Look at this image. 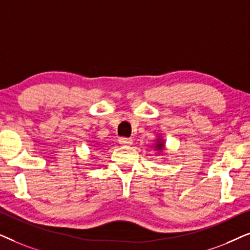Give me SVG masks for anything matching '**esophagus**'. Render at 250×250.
<instances>
[{
  "mask_svg": "<svg viewBox=\"0 0 250 250\" xmlns=\"http://www.w3.org/2000/svg\"><path fill=\"white\" fill-rule=\"evenodd\" d=\"M119 145L121 146H131L133 145V140L128 138H119Z\"/></svg>",
  "mask_w": 250,
  "mask_h": 250,
  "instance_id": "34e87169",
  "label": "esophagus"
}]
</instances>
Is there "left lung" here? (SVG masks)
<instances>
[{"mask_svg":"<svg viewBox=\"0 0 250 250\" xmlns=\"http://www.w3.org/2000/svg\"><path fill=\"white\" fill-rule=\"evenodd\" d=\"M151 148L155 150L157 153H160V155H164V150H165V141H164L163 138H156V142L153 143Z\"/></svg>","mask_w":250,"mask_h":250,"instance_id":"8db88e82","label":"left lung"}]
</instances>
